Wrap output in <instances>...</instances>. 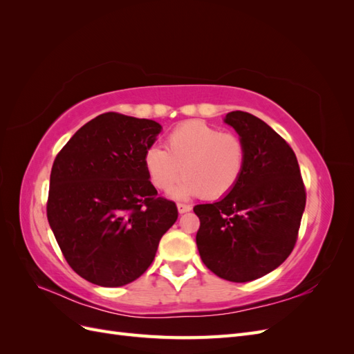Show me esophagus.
<instances>
[{
  "instance_id": "34e87169",
  "label": "esophagus",
  "mask_w": 354,
  "mask_h": 354,
  "mask_svg": "<svg viewBox=\"0 0 354 354\" xmlns=\"http://www.w3.org/2000/svg\"><path fill=\"white\" fill-rule=\"evenodd\" d=\"M177 209L180 214H185V212H189L192 209V207L186 205V203H177Z\"/></svg>"
}]
</instances>
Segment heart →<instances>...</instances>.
Returning <instances> with one entry per match:
<instances>
[{
	"mask_svg": "<svg viewBox=\"0 0 354 354\" xmlns=\"http://www.w3.org/2000/svg\"><path fill=\"white\" fill-rule=\"evenodd\" d=\"M146 174L155 189L168 194L183 174L177 196L220 199L238 186L246 167V146L233 133H221L203 121H187L165 138V149L149 146Z\"/></svg>",
	"mask_w": 354,
	"mask_h": 354,
	"instance_id": "obj_1",
	"label": "heart"
}]
</instances>
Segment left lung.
<instances>
[{
    "instance_id": "8db88e82",
    "label": "left lung",
    "mask_w": 354,
    "mask_h": 354,
    "mask_svg": "<svg viewBox=\"0 0 354 354\" xmlns=\"http://www.w3.org/2000/svg\"><path fill=\"white\" fill-rule=\"evenodd\" d=\"M246 146L238 186L214 203L194 208L201 226V259L221 279L250 282L279 267L292 252L306 207L298 160L283 138L260 118L229 112Z\"/></svg>"
}]
</instances>
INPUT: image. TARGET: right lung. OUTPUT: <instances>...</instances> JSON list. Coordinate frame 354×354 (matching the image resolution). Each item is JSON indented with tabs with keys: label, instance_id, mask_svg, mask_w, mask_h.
<instances>
[{
	"label": "right lung",
	"instance_id": "add662e5",
	"mask_svg": "<svg viewBox=\"0 0 354 354\" xmlns=\"http://www.w3.org/2000/svg\"><path fill=\"white\" fill-rule=\"evenodd\" d=\"M162 130L116 112L95 116L57 153L47 218L68 264L85 281L122 286L152 264L178 211L158 196L143 165Z\"/></svg>",
	"mask_w": 354,
	"mask_h": 354
}]
</instances>
